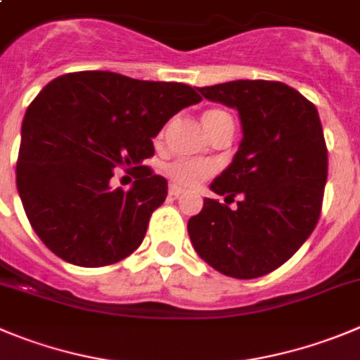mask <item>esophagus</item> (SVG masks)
I'll return each instance as SVG.
<instances>
[{
    "label": "esophagus",
    "instance_id": "1",
    "mask_svg": "<svg viewBox=\"0 0 360 360\" xmlns=\"http://www.w3.org/2000/svg\"><path fill=\"white\" fill-rule=\"evenodd\" d=\"M183 188L181 186H177V184H170V188H169V195L170 197H179V195H183Z\"/></svg>",
    "mask_w": 360,
    "mask_h": 360
}]
</instances>
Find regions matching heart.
Returning <instances> with one entry per match:
<instances>
[{"label": "heart", "instance_id": "heart-1", "mask_svg": "<svg viewBox=\"0 0 360 360\" xmlns=\"http://www.w3.org/2000/svg\"><path fill=\"white\" fill-rule=\"evenodd\" d=\"M224 119H231V117L221 110H210L204 113L202 124L210 133L213 126H217ZM165 174L179 186H195L213 174V165L202 160H176L165 167Z\"/></svg>", "mask_w": 360, "mask_h": 360}]
</instances>
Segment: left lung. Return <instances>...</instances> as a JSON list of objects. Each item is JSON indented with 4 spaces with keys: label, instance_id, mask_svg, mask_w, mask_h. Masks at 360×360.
Wrapping results in <instances>:
<instances>
[{
    "label": "left lung",
    "instance_id": "1",
    "mask_svg": "<svg viewBox=\"0 0 360 360\" xmlns=\"http://www.w3.org/2000/svg\"><path fill=\"white\" fill-rule=\"evenodd\" d=\"M197 90L238 110L243 139L210 184L226 204L204 199L188 220L191 245L227 277H263L293 256L320 218L328 169L320 115L281 82L238 79ZM234 196L240 200L231 210Z\"/></svg>",
    "mask_w": 360,
    "mask_h": 360
}]
</instances>
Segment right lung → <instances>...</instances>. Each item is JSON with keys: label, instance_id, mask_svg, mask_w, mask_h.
<instances>
[{"label": "right lung", "instance_id": "add662e5", "mask_svg": "<svg viewBox=\"0 0 360 360\" xmlns=\"http://www.w3.org/2000/svg\"><path fill=\"white\" fill-rule=\"evenodd\" d=\"M202 97L184 83L142 82L108 70L63 74L26 110L18 191L42 243L76 266L122 261L146 236L167 179L143 160L170 117ZM133 168L127 192L109 184L112 169Z\"/></svg>", "mask_w": 360, "mask_h": 360}]
</instances>
